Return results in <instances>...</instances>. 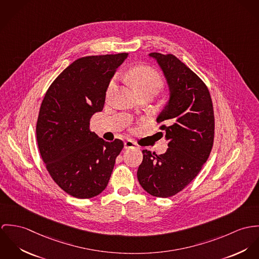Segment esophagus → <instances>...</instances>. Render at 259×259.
Returning <instances> with one entry per match:
<instances>
[{
    "label": "esophagus",
    "instance_id": "34e87169",
    "mask_svg": "<svg viewBox=\"0 0 259 259\" xmlns=\"http://www.w3.org/2000/svg\"><path fill=\"white\" fill-rule=\"evenodd\" d=\"M124 148L125 149H130V148H139V146L137 144L135 143L134 141L132 140H127L125 141L124 143Z\"/></svg>",
    "mask_w": 259,
    "mask_h": 259
}]
</instances>
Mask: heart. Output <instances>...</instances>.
<instances>
[{
	"instance_id": "heart-1",
	"label": "heart",
	"mask_w": 259,
	"mask_h": 259,
	"mask_svg": "<svg viewBox=\"0 0 259 259\" xmlns=\"http://www.w3.org/2000/svg\"><path fill=\"white\" fill-rule=\"evenodd\" d=\"M127 79L138 93L147 90L157 92L165 84L162 75L149 65L135 66L127 73ZM114 84V81L110 82L107 88V95L112 92Z\"/></svg>"
}]
</instances>
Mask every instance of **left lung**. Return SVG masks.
Masks as SVG:
<instances>
[{
	"instance_id": "8db88e82",
	"label": "left lung",
	"mask_w": 259,
	"mask_h": 259,
	"mask_svg": "<svg viewBox=\"0 0 259 259\" xmlns=\"http://www.w3.org/2000/svg\"><path fill=\"white\" fill-rule=\"evenodd\" d=\"M170 88V100L157 118L169 148L157 155L143 150L137 177L157 198L183 191L200 172L213 145L214 115L209 91L201 78L174 55L151 53Z\"/></svg>"
}]
</instances>
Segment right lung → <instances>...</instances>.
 <instances>
[{"label": "right lung", "mask_w": 259, "mask_h": 259, "mask_svg": "<svg viewBox=\"0 0 259 259\" xmlns=\"http://www.w3.org/2000/svg\"><path fill=\"white\" fill-rule=\"evenodd\" d=\"M127 53L78 58L49 87L35 131L47 170L58 187L77 199H90L108 185L124 143L106 142L89 128L103 109L106 90Z\"/></svg>", "instance_id": "1"}]
</instances>
